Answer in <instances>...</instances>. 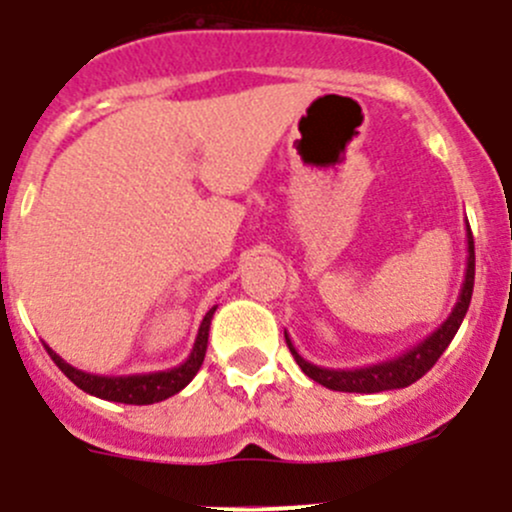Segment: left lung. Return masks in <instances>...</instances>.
Masks as SVG:
<instances>
[{
  "mask_svg": "<svg viewBox=\"0 0 512 512\" xmlns=\"http://www.w3.org/2000/svg\"><path fill=\"white\" fill-rule=\"evenodd\" d=\"M472 287H475V241H472L470 223H467V269H464L459 299L447 320H444L437 330L431 332L426 340H421L419 345L409 348L406 353L398 355V358L383 360V363L365 365V368L353 370H332L320 368V365L304 360L302 355L297 353V348L292 345L287 332H284V337H287L289 350H292L294 360H297V365L302 368V373L309 375V378L320 383V386L345 393H381L391 391V388H406L411 386V383L419 381L424 373H429V370L434 368V363L442 358L444 350L449 348V342L454 340L459 325H462L464 314L470 309Z\"/></svg>",
  "mask_w": 512,
  "mask_h": 512,
  "instance_id": "obj_1",
  "label": "left lung"
}]
</instances>
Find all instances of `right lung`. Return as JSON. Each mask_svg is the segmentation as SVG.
<instances>
[{
    "label": "right lung",
    "instance_id": "obj_1",
    "mask_svg": "<svg viewBox=\"0 0 512 512\" xmlns=\"http://www.w3.org/2000/svg\"><path fill=\"white\" fill-rule=\"evenodd\" d=\"M215 309H208V314L200 322L198 337H195V345H192L190 355H187L185 363H180L177 368L157 370V373H137V375H96L86 373V370L73 368L70 363H65L55 350H50L45 345V350L50 353V358L55 360L60 370L68 375L70 381L81 391L91 393V396L103 398V401H116V403H134V406H149V403L164 401V398L180 393L187 383L195 378V373L200 370L205 360V350H208V335H210V320H213Z\"/></svg>",
    "mask_w": 512,
    "mask_h": 512
}]
</instances>
